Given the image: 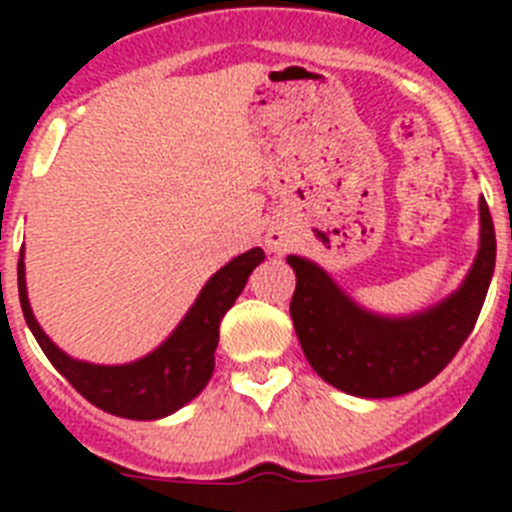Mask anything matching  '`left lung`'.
Wrapping results in <instances>:
<instances>
[{
  "label": "left lung",
  "instance_id": "8db88e82",
  "mask_svg": "<svg viewBox=\"0 0 512 512\" xmlns=\"http://www.w3.org/2000/svg\"><path fill=\"white\" fill-rule=\"evenodd\" d=\"M264 259L261 248L241 253L230 259L223 269H217L205 284L200 295L194 297L184 318L174 325L164 341L153 346L148 354L117 364H99V361L79 359L63 351L56 341L43 330L35 318L30 297H27L25 277V243L17 261V289L25 323L35 336L43 354L48 356L56 372L66 382L97 405L104 413L128 420H161L174 415L194 400L207 387L212 377V361L207 354V328L217 312L228 310L238 292L243 289V277H248L246 266H256ZM239 289L235 290L234 287Z\"/></svg>",
  "mask_w": 512,
  "mask_h": 512
}]
</instances>
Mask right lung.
I'll list each match as a JSON object with an SVG mask.
<instances>
[{"label":"right lung","instance_id":"right-lung-1","mask_svg":"<svg viewBox=\"0 0 512 512\" xmlns=\"http://www.w3.org/2000/svg\"><path fill=\"white\" fill-rule=\"evenodd\" d=\"M287 261L297 274L295 297L305 292L318 305L315 341L302 346L312 369L346 395L382 400L420 390L467 341L495 271V228L479 197V246L467 277L436 305L408 315L366 310L315 261Z\"/></svg>","mask_w":512,"mask_h":512}]
</instances>
